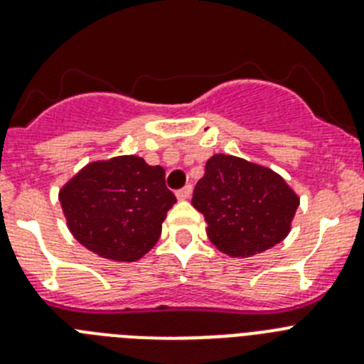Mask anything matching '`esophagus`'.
Masks as SVG:
<instances>
[{"mask_svg": "<svg viewBox=\"0 0 364 364\" xmlns=\"http://www.w3.org/2000/svg\"><path fill=\"white\" fill-rule=\"evenodd\" d=\"M191 186H186V188H182L180 191H176V198H178V200H188V198H191Z\"/></svg>", "mask_w": 364, "mask_h": 364, "instance_id": "obj_1", "label": "esophagus"}]
</instances>
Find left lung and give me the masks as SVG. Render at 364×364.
<instances>
[{
	"mask_svg": "<svg viewBox=\"0 0 364 364\" xmlns=\"http://www.w3.org/2000/svg\"><path fill=\"white\" fill-rule=\"evenodd\" d=\"M191 204L205 217L211 244L246 259L282 242L301 198L279 173L233 154H213L193 191Z\"/></svg>",
	"mask_w": 364,
	"mask_h": 364,
	"instance_id": "left-lung-1",
	"label": "left lung"
}]
</instances>
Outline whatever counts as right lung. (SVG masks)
Masks as SVG:
<instances>
[{
	"instance_id": "add662e5",
	"label": "right lung",
	"mask_w": 364,
	"mask_h": 364,
	"mask_svg": "<svg viewBox=\"0 0 364 364\" xmlns=\"http://www.w3.org/2000/svg\"><path fill=\"white\" fill-rule=\"evenodd\" d=\"M73 237L102 259L140 260L162 233L176 202L166 171L138 154L95 160L70 176L58 193Z\"/></svg>"
}]
</instances>
